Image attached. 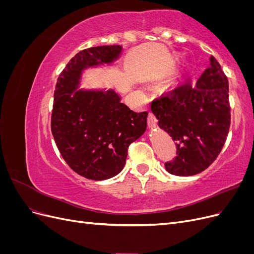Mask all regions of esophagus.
<instances>
[{
    "instance_id": "34e87169",
    "label": "esophagus",
    "mask_w": 254,
    "mask_h": 254,
    "mask_svg": "<svg viewBox=\"0 0 254 254\" xmlns=\"http://www.w3.org/2000/svg\"><path fill=\"white\" fill-rule=\"evenodd\" d=\"M147 123H148V126L150 128H155L157 126V119H156L155 115H153L151 112H149V114H148Z\"/></svg>"
}]
</instances>
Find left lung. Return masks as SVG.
Here are the masks:
<instances>
[{"label": "left lung", "instance_id": "left-lung-1", "mask_svg": "<svg viewBox=\"0 0 254 254\" xmlns=\"http://www.w3.org/2000/svg\"><path fill=\"white\" fill-rule=\"evenodd\" d=\"M151 111L177 145L178 156L165 163L166 171L176 176L204 171L224 147L231 122L229 82L217 60L211 56L196 83H178L152 102Z\"/></svg>", "mask_w": 254, "mask_h": 254}]
</instances>
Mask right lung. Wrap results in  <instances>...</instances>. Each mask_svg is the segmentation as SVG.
Masks as SVG:
<instances>
[{
    "label": "right lung",
    "mask_w": 254,
    "mask_h": 254,
    "mask_svg": "<svg viewBox=\"0 0 254 254\" xmlns=\"http://www.w3.org/2000/svg\"><path fill=\"white\" fill-rule=\"evenodd\" d=\"M122 45L82 50L59 75L54 93L52 133L67 165L91 180L122 172L128 147L146 131L148 112L136 113L123 104L114 89L80 88L88 68L112 65Z\"/></svg>",
    "instance_id": "1"
}]
</instances>
